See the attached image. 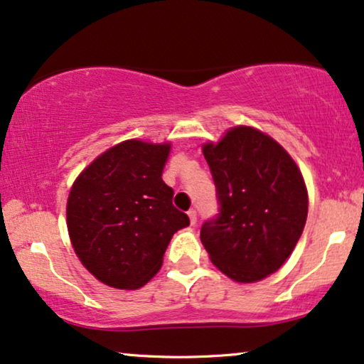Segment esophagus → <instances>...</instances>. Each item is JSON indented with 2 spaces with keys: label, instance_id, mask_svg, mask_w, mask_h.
<instances>
[{
  "label": "esophagus",
  "instance_id": "esophagus-1",
  "mask_svg": "<svg viewBox=\"0 0 364 364\" xmlns=\"http://www.w3.org/2000/svg\"><path fill=\"white\" fill-rule=\"evenodd\" d=\"M188 216H190V221H191V225H196V210H191L188 211Z\"/></svg>",
  "mask_w": 364,
  "mask_h": 364
}]
</instances>
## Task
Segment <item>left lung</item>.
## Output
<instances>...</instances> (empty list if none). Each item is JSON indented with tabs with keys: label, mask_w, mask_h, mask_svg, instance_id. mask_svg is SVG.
Segmentation results:
<instances>
[{
	"label": "left lung",
	"mask_w": 364,
	"mask_h": 364,
	"mask_svg": "<svg viewBox=\"0 0 364 364\" xmlns=\"http://www.w3.org/2000/svg\"><path fill=\"white\" fill-rule=\"evenodd\" d=\"M218 215L201 226L211 263L238 283L281 268L301 236L308 193L291 156L258 129L238 126L203 146Z\"/></svg>",
	"instance_id": "obj_1"
}]
</instances>
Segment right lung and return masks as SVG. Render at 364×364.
<instances>
[{
  "instance_id": "obj_1",
  "label": "right lung",
  "mask_w": 364,
  "mask_h": 364,
  "mask_svg": "<svg viewBox=\"0 0 364 364\" xmlns=\"http://www.w3.org/2000/svg\"><path fill=\"white\" fill-rule=\"evenodd\" d=\"M169 144L129 139L77 176L68 198L71 245L85 268L119 289L146 284L161 268L171 236L190 225L161 174Z\"/></svg>"
}]
</instances>
